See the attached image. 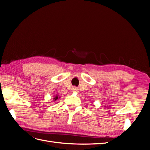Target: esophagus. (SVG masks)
Returning <instances> with one entry per match:
<instances>
[{"label":"esophagus","instance_id":"34e87169","mask_svg":"<svg viewBox=\"0 0 150 150\" xmlns=\"http://www.w3.org/2000/svg\"><path fill=\"white\" fill-rule=\"evenodd\" d=\"M72 92H75V93H78L79 91V90L78 88H76V87H74L72 88Z\"/></svg>","mask_w":150,"mask_h":150}]
</instances>
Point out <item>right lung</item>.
<instances>
[{
	"instance_id": "right-lung-1",
	"label": "right lung",
	"mask_w": 150,
	"mask_h": 150,
	"mask_svg": "<svg viewBox=\"0 0 150 150\" xmlns=\"http://www.w3.org/2000/svg\"><path fill=\"white\" fill-rule=\"evenodd\" d=\"M60 97L59 96L58 94H55L54 95V98H53V101H56V100H57V99H59Z\"/></svg>"
}]
</instances>
